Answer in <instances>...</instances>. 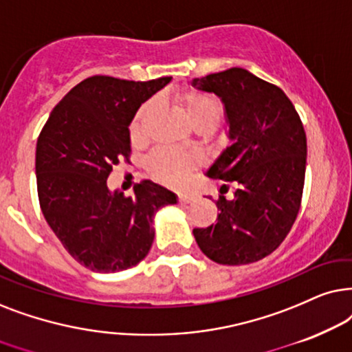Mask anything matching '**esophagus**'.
<instances>
[{
    "label": "esophagus",
    "instance_id": "esophagus-1",
    "mask_svg": "<svg viewBox=\"0 0 352 352\" xmlns=\"http://www.w3.org/2000/svg\"><path fill=\"white\" fill-rule=\"evenodd\" d=\"M198 198L195 193H180L179 195V201L182 204H188V203H193V201Z\"/></svg>",
    "mask_w": 352,
    "mask_h": 352
}]
</instances>
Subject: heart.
<instances>
[{"mask_svg":"<svg viewBox=\"0 0 352 352\" xmlns=\"http://www.w3.org/2000/svg\"><path fill=\"white\" fill-rule=\"evenodd\" d=\"M186 119L195 129L214 130L222 119L223 109L217 98L203 91H190L182 96ZM153 104L146 102L140 107L132 124V135L138 137L142 133L144 122L151 114ZM149 167L159 180L167 185H180L188 177V172L195 167V159L188 154H182L167 148H159L149 156Z\"/></svg>","mask_w":352,"mask_h":352,"instance_id":"b5f03b06","label":"heart"}]
</instances>
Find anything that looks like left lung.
Segmentation results:
<instances>
[{
    "instance_id": "obj_1",
    "label": "left lung",
    "mask_w": 352,
    "mask_h": 352,
    "mask_svg": "<svg viewBox=\"0 0 352 352\" xmlns=\"http://www.w3.org/2000/svg\"><path fill=\"white\" fill-rule=\"evenodd\" d=\"M191 85L220 98L232 142L206 175L236 186L232 199L219 196L217 222L195 228V240L217 264L264 259L287 238L301 206L307 157L302 122L278 87L246 69L193 78Z\"/></svg>"
}]
</instances>
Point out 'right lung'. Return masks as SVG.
Wrapping results in <instances>:
<instances>
[{
    "label": "right lung",
    "instance_id": "obj_1",
    "mask_svg": "<svg viewBox=\"0 0 352 352\" xmlns=\"http://www.w3.org/2000/svg\"><path fill=\"white\" fill-rule=\"evenodd\" d=\"M170 80L88 77L54 106L36 142L41 212L65 251L93 272H120L143 261L154 241V214L177 204L175 193L149 180L129 198L106 182L129 159V125L140 106Z\"/></svg>",
    "mask_w": 352,
    "mask_h": 352
}]
</instances>
